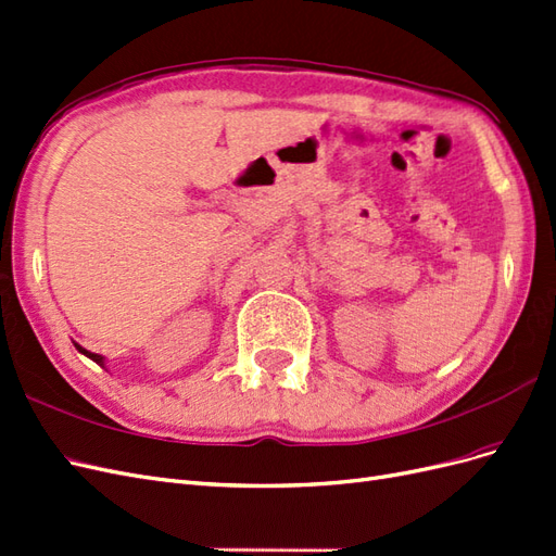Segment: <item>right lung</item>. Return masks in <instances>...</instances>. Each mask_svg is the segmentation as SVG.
Wrapping results in <instances>:
<instances>
[{
	"label": "right lung",
	"instance_id": "1",
	"mask_svg": "<svg viewBox=\"0 0 556 556\" xmlns=\"http://www.w3.org/2000/svg\"><path fill=\"white\" fill-rule=\"evenodd\" d=\"M74 345H76V350H78V352H80V355H86V357H90V359H92V362H97V364H99V366H104V362H106V359H104V357H102V355H94V352H88V350H86V348H80V345H78V343H74ZM104 368H106V366H104Z\"/></svg>",
	"mask_w": 556,
	"mask_h": 556
}]
</instances>
